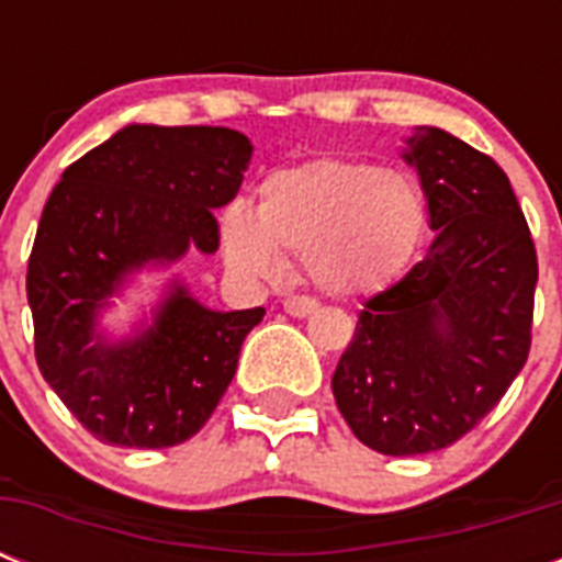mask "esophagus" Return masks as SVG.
Wrapping results in <instances>:
<instances>
[{
	"mask_svg": "<svg viewBox=\"0 0 562 562\" xmlns=\"http://www.w3.org/2000/svg\"><path fill=\"white\" fill-rule=\"evenodd\" d=\"M282 308H285L291 317H308L315 315L321 306H317V300L312 297H285L282 300Z\"/></svg>",
	"mask_w": 562,
	"mask_h": 562,
	"instance_id": "obj_1",
	"label": "esophagus"
}]
</instances>
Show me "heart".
I'll return each instance as SVG.
<instances>
[{"mask_svg": "<svg viewBox=\"0 0 562 562\" xmlns=\"http://www.w3.org/2000/svg\"><path fill=\"white\" fill-rule=\"evenodd\" d=\"M426 221L414 175L326 157L268 175L254 215L229 210L221 218V247L247 277H273L280 259H291L306 265L317 289L356 297L405 271Z\"/></svg>", "mask_w": 562, "mask_h": 562, "instance_id": "1", "label": "heart"}]
</instances>
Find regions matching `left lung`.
Masks as SVG:
<instances>
[{"label":"left lung","instance_id":"1","mask_svg":"<svg viewBox=\"0 0 562 562\" xmlns=\"http://www.w3.org/2000/svg\"><path fill=\"white\" fill-rule=\"evenodd\" d=\"M405 145L435 241L364 303L333 375L352 435L393 458L446 449L496 408L528 361L537 289L531 229L505 171L440 127H414Z\"/></svg>","mask_w":562,"mask_h":562}]
</instances>
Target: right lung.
Wrapping results in <instances>:
<instances>
[{"label":"right lung","mask_w":562,"mask_h":562,"mask_svg":"<svg viewBox=\"0 0 562 562\" xmlns=\"http://www.w3.org/2000/svg\"><path fill=\"white\" fill-rule=\"evenodd\" d=\"M250 157V139L229 127L125 125L48 194L25 277L34 356L101 443H183L233 382L262 306L215 312L175 277L127 335L101 317L136 273L218 250L212 210L236 198Z\"/></svg>","instance_id":"1"}]
</instances>
